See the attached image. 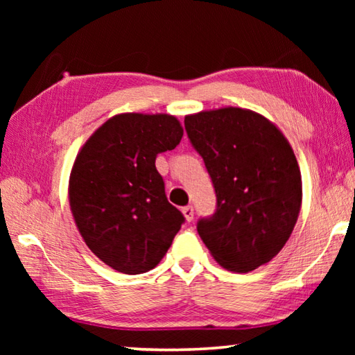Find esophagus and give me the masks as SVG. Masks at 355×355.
<instances>
[{"instance_id": "obj_1", "label": "esophagus", "mask_w": 355, "mask_h": 355, "mask_svg": "<svg viewBox=\"0 0 355 355\" xmlns=\"http://www.w3.org/2000/svg\"><path fill=\"white\" fill-rule=\"evenodd\" d=\"M183 214H184V218H186V220L188 222H191L192 219H194V208H192L191 205H188V207H184L183 209Z\"/></svg>"}]
</instances>
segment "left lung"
<instances>
[{"label":"left lung","mask_w":355,"mask_h":355,"mask_svg":"<svg viewBox=\"0 0 355 355\" xmlns=\"http://www.w3.org/2000/svg\"><path fill=\"white\" fill-rule=\"evenodd\" d=\"M191 146L203 158L216 209L197 232L220 266L254 271L271 261L296 225L302 182L293 148L257 112L222 107L184 117Z\"/></svg>","instance_id":"8db88e82"}]
</instances>
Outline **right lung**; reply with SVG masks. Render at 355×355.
<instances>
[{
	"mask_svg": "<svg viewBox=\"0 0 355 355\" xmlns=\"http://www.w3.org/2000/svg\"><path fill=\"white\" fill-rule=\"evenodd\" d=\"M183 137L167 114H119L78 153L69 199L87 248L123 274L153 269L166 255L184 216L169 203L156 156Z\"/></svg>",
	"mask_w": 355,
	"mask_h": 355,
	"instance_id": "add662e5",
	"label": "right lung"
}]
</instances>
